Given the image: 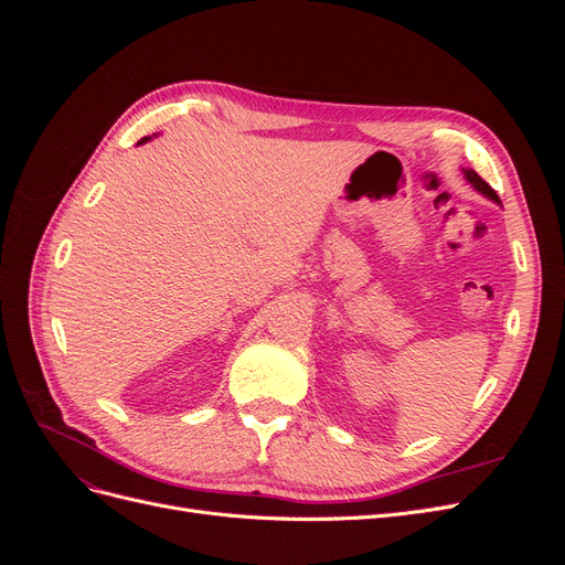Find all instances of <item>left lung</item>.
Masks as SVG:
<instances>
[{"label": "left lung", "instance_id": "left-lung-1", "mask_svg": "<svg viewBox=\"0 0 565 565\" xmlns=\"http://www.w3.org/2000/svg\"><path fill=\"white\" fill-rule=\"evenodd\" d=\"M461 174H465V179L469 181V185L473 188L476 193H481L483 198L492 200L494 204H502V202H500V198H498V193H494L492 188H490V185H488V183H486L481 177H478V174L473 172V169H461Z\"/></svg>", "mask_w": 565, "mask_h": 565}]
</instances>
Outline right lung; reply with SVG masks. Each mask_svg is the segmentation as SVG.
I'll list each match as a JSON object with an SVG mask.
<instances>
[{
	"label": "right lung",
	"instance_id": "add662e5",
	"mask_svg": "<svg viewBox=\"0 0 565 565\" xmlns=\"http://www.w3.org/2000/svg\"><path fill=\"white\" fill-rule=\"evenodd\" d=\"M152 139V136H143V139H141V143H146V141H150Z\"/></svg>",
	"mask_w": 565,
	"mask_h": 565
}]
</instances>
